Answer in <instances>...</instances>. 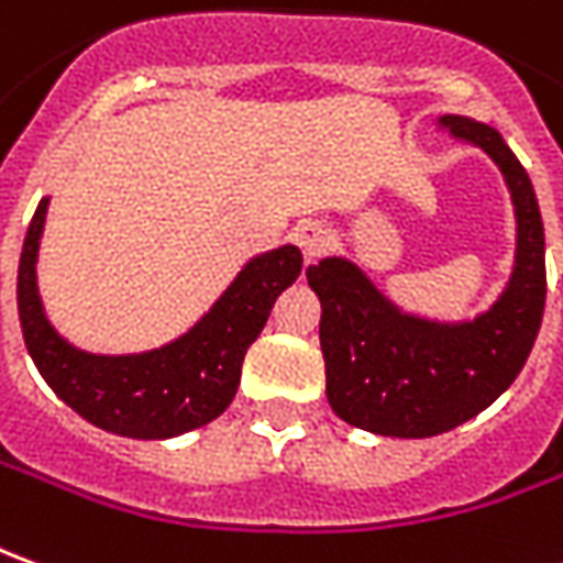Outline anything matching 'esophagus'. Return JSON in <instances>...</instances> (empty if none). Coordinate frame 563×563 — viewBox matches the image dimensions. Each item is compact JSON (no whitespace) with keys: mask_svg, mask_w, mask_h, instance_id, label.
I'll return each mask as SVG.
<instances>
[{"mask_svg":"<svg viewBox=\"0 0 563 563\" xmlns=\"http://www.w3.org/2000/svg\"><path fill=\"white\" fill-rule=\"evenodd\" d=\"M292 241L298 243V250L305 253V258L313 262V258H320V255H325L332 250V241H335V238H332V231L322 225V222H301V225L292 231Z\"/></svg>","mask_w":563,"mask_h":563,"instance_id":"34e87169","label":"esophagus"}]
</instances>
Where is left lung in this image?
<instances>
[{
  "mask_svg": "<svg viewBox=\"0 0 563 563\" xmlns=\"http://www.w3.org/2000/svg\"><path fill=\"white\" fill-rule=\"evenodd\" d=\"M442 124L485 148L512 191L518 253L500 301L475 322L439 325L399 313L344 258L308 268L322 305L329 405L350 427L377 435L430 439L485 411L528 363L545 308L542 219L521 161L487 124L460 115H445Z\"/></svg>",
  "mask_w": 563,
  "mask_h": 563,
  "instance_id": "obj_1",
  "label": "left lung"
}]
</instances>
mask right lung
I'll use <instances>...</instances> for the list:
<instances>
[{
  "label": "right lung",
  "mask_w": 563,
  "mask_h": 563,
  "mask_svg": "<svg viewBox=\"0 0 563 563\" xmlns=\"http://www.w3.org/2000/svg\"><path fill=\"white\" fill-rule=\"evenodd\" d=\"M48 200H38L18 265V313L26 350L48 387L100 430L131 439H170L225 411L246 350L265 329L277 295L301 274V250L253 258L216 308L167 347L136 356H90L69 347L45 320L35 292V250Z\"/></svg>",
  "instance_id": "add662e5"
}]
</instances>
